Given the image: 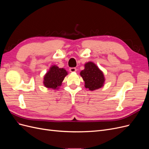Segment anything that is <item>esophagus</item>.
<instances>
[{
  "mask_svg": "<svg viewBox=\"0 0 149 149\" xmlns=\"http://www.w3.org/2000/svg\"><path fill=\"white\" fill-rule=\"evenodd\" d=\"M76 70H76V68H70V71L72 72V73H74V72H76Z\"/></svg>",
  "mask_w": 149,
  "mask_h": 149,
  "instance_id": "1",
  "label": "esophagus"
}]
</instances>
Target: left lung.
<instances>
[{
  "label": "left lung",
  "mask_w": 149,
  "mask_h": 149,
  "mask_svg": "<svg viewBox=\"0 0 149 149\" xmlns=\"http://www.w3.org/2000/svg\"><path fill=\"white\" fill-rule=\"evenodd\" d=\"M80 75L84 81L85 88L90 91L101 88L105 81L102 71L91 61L84 65V69L80 72Z\"/></svg>",
  "instance_id": "left-lung-1"
}]
</instances>
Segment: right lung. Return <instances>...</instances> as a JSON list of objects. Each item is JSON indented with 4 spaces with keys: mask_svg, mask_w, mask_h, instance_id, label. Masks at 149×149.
I'll use <instances>...</instances> for the list:
<instances>
[{
    "mask_svg": "<svg viewBox=\"0 0 149 149\" xmlns=\"http://www.w3.org/2000/svg\"><path fill=\"white\" fill-rule=\"evenodd\" d=\"M67 74V71L64 68L53 65L44 76L43 84L47 88L58 89Z\"/></svg>",
    "mask_w": 149,
    "mask_h": 149,
    "instance_id": "right-lung-1",
    "label": "right lung"
}]
</instances>
